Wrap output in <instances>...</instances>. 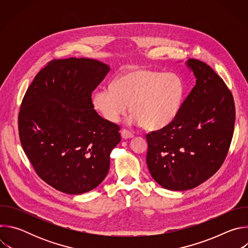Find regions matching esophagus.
Returning a JSON list of instances; mask_svg holds the SVG:
<instances>
[{
  "instance_id": "34e87169",
  "label": "esophagus",
  "mask_w": 248,
  "mask_h": 248,
  "mask_svg": "<svg viewBox=\"0 0 248 248\" xmlns=\"http://www.w3.org/2000/svg\"><path fill=\"white\" fill-rule=\"evenodd\" d=\"M121 134H122L123 139H129V138L133 137V134H132L130 131L126 130V129H123L122 132H121Z\"/></svg>"
}]
</instances>
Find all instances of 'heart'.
I'll list each match as a JSON object with an SVG mask.
<instances>
[{"instance_id":"obj_1","label":"heart","mask_w":248,"mask_h":248,"mask_svg":"<svg viewBox=\"0 0 248 248\" xmlns=\"http://www.w3.org/2000/svg\"><path fill=\"white\" fill-rule=\"evenodd\" d=\"M185 94L184 82L174 74L139 68L120 76L113 85L93 95L95 110L110 123H117L131 105L129 124L159 129L178 115Z\"/></svg>"}]
</instances>
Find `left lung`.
Instances as JSON below:
<instances>
[{"label": "left lung", "instance_id": "obj_1", "mask_svg": "<svg viewBox=\"0 0 248 248\" xmlns=\"http://www.w3.org/2000/svg\"><path fill=\"white\" fill-rule=\"evenodd\" d=\"M186 65L195 86L174 120L146 135V163L152 178L169 190L194 188L224 163L233 135L235 108L224 80L205 62Z\"/></svg>", "mask_w": 248, "mask_h": 248}]
</instances>
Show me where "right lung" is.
<instances>
[{"label": "right lung", "instance_id": "obj_1", "mask_svg": "<svg viewBox=\"0 0 248 248\" xmlns=\"http://www.w3.org/2000/svg\"><path fill=\"white\" fill-rule=\"evenodd\" d=\"M110 66L86 58L53 60L28 87L19 138L35 171L52 187L81 194L97 187L120 143V126L94 110L91 94Z\"/></svg>", "mask_w": 248, "mask_h": 248}]
</instances>
